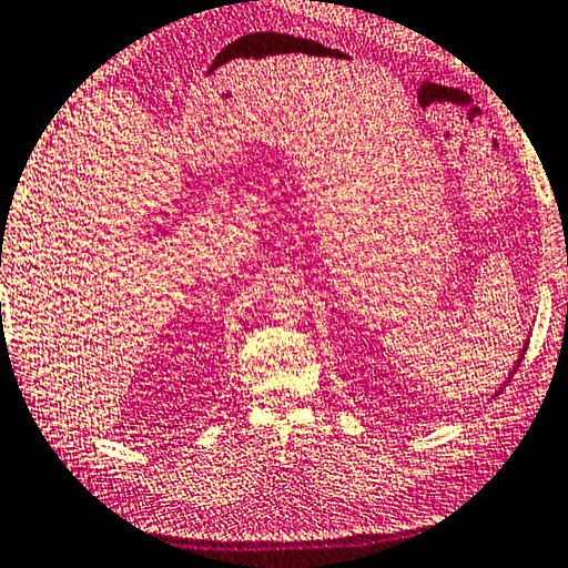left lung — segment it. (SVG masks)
Listing matches in <instances>:
<instances>
[{"mask_svg": "<svg viewBox=\"0 0 568 568\" xmlns=\"http://www.w3.org/2000/svg\"><path fill=\"white\" fill-rule=\"evenodd\" d=\"M523 351H526V347H523ZM520 361H523V357H518V365H520Z\"/></svg>", "mask_w": 568, "mask_h": 568, "instance_id": "left-lung-1", "label": "left lung"}]
</instances>
